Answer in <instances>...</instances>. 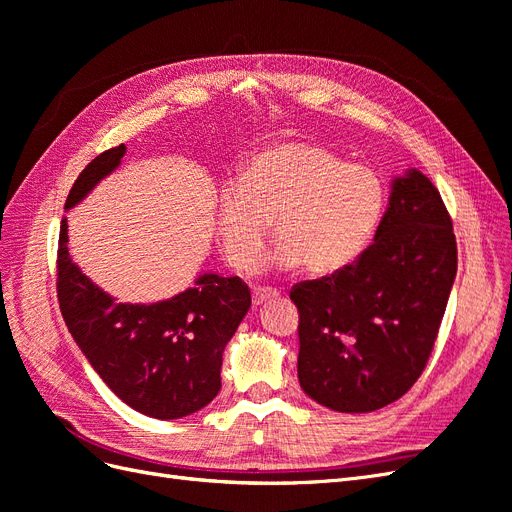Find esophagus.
Here are the masks:
<instances>
[{
    "label": "esophagus",
    "mask_w": 512,
    "mask_h": 512,
    "mask_svg": "<svg viewBox=\"0 0 512 512\" xmlns=\"http://www.w3.org/2000/svg\"><path fill=\"white\" fill-rule=\"evenodd\" d=\"M277 294H280V292H277L275 288H254V290H252V303H254V305H262L265 301L275 299Z\"/></svg>",
    "instance_id": "obj_1"
}]
</instances>
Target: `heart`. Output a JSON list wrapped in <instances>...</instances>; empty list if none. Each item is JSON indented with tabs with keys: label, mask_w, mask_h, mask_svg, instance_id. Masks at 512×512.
<instances>
[{
	"label": "heart",
	"mask_w": 512,
	"mask_h": 512,
	"mask_svg": "<svg viewBox=\"0 0 512 512\" xmlns=\"http://www.w3.org/2000/svg\"><path fill=\"white\" fill-rule=\"evenodd\" d=\"M386 190L374 168L346 164L327 147L303 141L277 143L258 151L226 183L215 207L226 260L250 273L271 235L280 239L273 267L305 265L314 275L346 269L374 237Z\"/></svg>",
	"instance_id": "b5f03b06"
}]
</instances>
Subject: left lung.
<instances>
[{
    "instance_id": "1",
    "label": "left lung",
    "mask_w": 512,
    "mask_h": 512,
    "mask_svg": "<svg viewBox=\"0 0 512 512\" xmlns=\"http://www.w3.org/2000/svg\"><path fill=\"white\" fill-rule=\"evenodd\" d=\"M457 273L444 200L410 170L393 192L376 239L342 271L294 284L299 382L335 412H374L421 378Z\"/></svg>"
}]
</instances>
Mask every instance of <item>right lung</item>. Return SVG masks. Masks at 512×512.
<instances>
[{"label":"right lung","instance_id":"1","mask_svg":"<svg viewBox=\"0 0 512 512\" xmlns=\"http://www.w3.org/2000/svg\"><path fill=\"white\" fill-rule=\"evenodd\" d=\"M126 145L102 151L76 177L66 209L121 164ZM68 220L57 247V299L68 331L123 404L136 412L181 418L220 393L222 354L252 305L239 277L205 273L177 297L130 305L108 297L68 254Z\"/></svg>","mask_w":512,"mask_h":512}]
</instances>
